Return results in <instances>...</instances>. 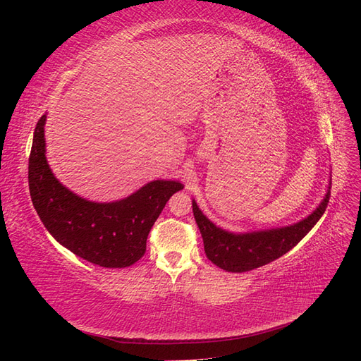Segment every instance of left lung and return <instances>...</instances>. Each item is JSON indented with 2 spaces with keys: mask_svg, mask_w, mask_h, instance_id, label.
Wrapping results in <instances>:
<instances>
[{
  "mask_svg": "<svg viewBox=\"0 0 361 361\" xmlns=\"http://www.w3.org/2000/svg\"><path fill=\"white\" fill-rule=\"evenodd\" d=\"M330 200V187L319 206L304 220L269 231L232 233L216 227L192 200V212L204 244V253L212 264L228 272H245L286 255L319 221Z\"/></svg>",
  "mask_w": 361,
  "mask_h": 361,
  "instance_id": "1",
  "label": "left lung"
}]
</instances>
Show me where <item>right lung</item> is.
Segmentation results:
<instances>
[{
  "instance_id": "right-lung-1",
  "label": "right lung",
  "mask_w": 361,
  "mask_h": 361,
  "mask_svg": "<svg viewBox=\"0 0 361 361\" xmlns=\"http://www.w3.org/2000/svg\"><path fill=\"white\" fill-rule=\"evenodd\" d=\"M43 114L35 129L28 159L31 202L43 226L73 255L104 268H126L143 257L152 226L171 195L183 185L154 180L129 197L96 203L73 194L59 182L45 157Z\"/></svg>"
}]
</instances>
